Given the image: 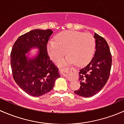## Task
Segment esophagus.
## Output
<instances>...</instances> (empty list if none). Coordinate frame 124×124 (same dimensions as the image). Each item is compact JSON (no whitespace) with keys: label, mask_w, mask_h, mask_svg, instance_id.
<instances>
[{"label":"esophagus","mask_w":124,"mask_h":124,"mask_svg":"<svg viewBox=\"0 0 124 124\" xmlns=\"http://www.w3.org/2000/svg\"><path fill=\"white\" fill-rule=\"evenodd\" d=\"M73 70H74L73 69H71V70L69 69L68 68H64V69H60V71L61 74L62 75H64V76H66L68 75L70 71H73Z\"/></svg>","instance_id":"34e87169"}]
</instances>
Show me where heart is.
<instances>
[{
	"mask_svg": "<svg viewBox=\"0 0 124 124\" xmlns=\"http://www.w3.org/2000/svg\"><path fill=\"white\" fill-rule=\"evenodd\" d=\"M95 49V39L92 34L76 31H66L56 36L55 42L50 41L47 46L49 57L58 62L66 55L67 62L82 66L91 59ZM61 64L62 62H60Z\"/></svg>",
	"mask_w": 124,
	"mask_h": 124,
	"instance_id": "1",
	"label": "heart"
}]
</instances>
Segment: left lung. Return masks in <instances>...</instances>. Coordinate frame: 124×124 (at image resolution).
Here are the masks:
<instances>
[{"instance_id": "left-lung-1", "label": "left lung", "mask_w": 124, "mask_h": 124, "mask_svg": "<svg viewBox=\"0 0 124 124\" xmlns=\"http://www.w3.org/2000/svg\"><path fill=\"white\" fill-rule=\"evenodd\" d=\"M95 52L88 64L81 69L79 80L81 87L74 93L80 96L90 97L100 91L106 85L110 73L112 55L106 40L96 33Z\"/></svg>"}]
</instances>
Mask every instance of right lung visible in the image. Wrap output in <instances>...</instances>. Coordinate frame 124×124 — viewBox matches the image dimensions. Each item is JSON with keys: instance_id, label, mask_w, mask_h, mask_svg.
<instances>
[{"instance_id": "1", "label": "right lung", "mask_w": 124, "mask_h": 124, "mask_svg": "<svg viewBox=\"0 0 124 124\" xmlns=\"http://www.w3.org/2000/svg\"><path fill=\"white\" fill-rule=\"evenodd\" d=\"M53 33L51 29H34L20 36L11 53L13 78L24 91L39 97L53 90L55 80L60 76L58 69L47 53V43ZM39 49L38 56L27 59L25 54L30 48Z\"/></svg>"}]
</instances>
